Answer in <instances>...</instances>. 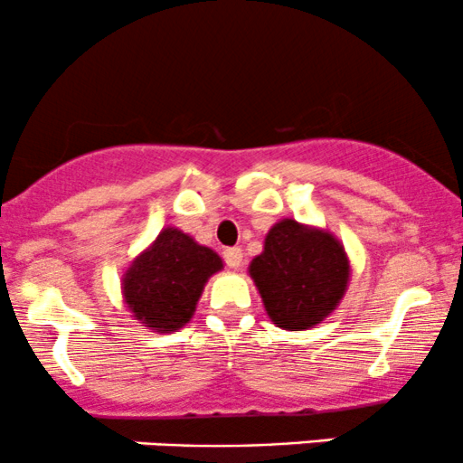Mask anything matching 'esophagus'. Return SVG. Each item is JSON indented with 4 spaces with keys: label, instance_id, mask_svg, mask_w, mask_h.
<instances>
[{
    "label": "esophagus",
    "instance_id": "obj_1",
    "mask_svg": "<svg viewBox=\"0 0 463 463\" xmlns=\"http://www.w3.org/2000/svg\"><path fill=\"white\" fill-rule=\"evenodd\" d=\"M224 261H226L228 268L237 269L239 265H241V261H243L241 248H226L224 250Z\"/></svg>",
    "mask_w": 463,
    "mask_h": 463
}]
</instances>
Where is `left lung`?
Listing matches in <instances>:
<instances>
[{"instance_id": "8db88e82", "label": "left lung", "mask_w": 463, "mask_h": 463, "mask_svg": "<svg viewBox=\"0 0 463 463\" xmlns=\"http://www.w3.org/2000/svg\"><path fill=\"white\" fill-rule=\"evenodd\" d=\"M348 272L337 239L294 220L279 222L250 263L269 320L287 331L320 324L342 300Z\"/></svg>"}]
</instances>
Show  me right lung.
Here are the masks:
<instances>
[{
	"label": "right lung",
	"mask_w": 463,
	"mask_h": 463,
	"mask_svg": "<svg viewBox=\"0 0 463 463\" xmlns=\"http://www.w3.org/2000/svg\"><path fill=\"white\" fill-rule=\"evenodd\" d=\"M222 259L178 228H165L124 276V298L154 331H176L191 320L204 283Z\"/></svg>",
	"instance_id": "obj_1"
}]
</instances>
